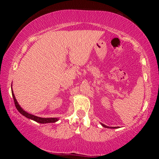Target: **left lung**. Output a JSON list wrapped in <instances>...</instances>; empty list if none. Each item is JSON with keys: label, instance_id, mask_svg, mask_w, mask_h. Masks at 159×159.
Instances as JSON below:
<instances>
[{"label": "left lung", "instance_id": "left-lung-1", "mask_svg": "<svg viewBox=\"0 0 159 159\" xmlns=\"http://www.w3.org/2000/svg\"><path fill=\"white\" fill-rule=\"evenodd\" d=\"M102 126H104V128H109V127H108V126H107V125H104V124H102ZM115 128V127H114V128Z\"/></svg>", "mask_w": 159, "mask_h": 159}]
</instances>
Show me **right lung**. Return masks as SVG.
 <instances>
[{
    "mask_svg": "<svg viewBox=\"0 0 159 159\" xmlns=\"http://www.w3.org/2000/svg\"><path fill=\"white\" fill-rule=\"evenodd\" d=\"M12 95L13 99H14V102H15L16 108H17V109L18 110L19 112L21 113V114H22L23 116H25V117L28 118H30V119L34 120H35V121H36L38 123H55V122L57 121V120H58V118H41V117L36 116L30 114H29V113L25 111L22 109L21 108L20 106L18 104L17 102L15 99V97L14 95V93H13V91H12Z\"/></svg>",
    "mask_w": 159,
    "mask_h": 159,
    "instance_id": "1",
    "label": "right lung"
}]
</instances>
